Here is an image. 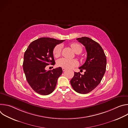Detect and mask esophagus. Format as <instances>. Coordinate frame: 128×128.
I'll return each mask as SVG.
<instances>
[{
	"mask_svg": "<svg viewBox=\"0 0 128 128\" xmlns=\"http://www.w3.org/2000/svg\"><path fill=\"white\" fill-rule=\"evenodd\" d=\"M62 70H63V71H65L66 70V69L65 68H62Z\"/></svg>",
	"mask_w": 128,
	"mask_h": 128,
	"instance_id": "esophagus-1",
	"label": "esophagus"
}]
</instances>
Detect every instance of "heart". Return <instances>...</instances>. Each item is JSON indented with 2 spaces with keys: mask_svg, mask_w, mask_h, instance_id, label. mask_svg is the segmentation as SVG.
Returning a JSON list of instances; mask_svg holds the SVG:
<instances>
[{
  "mask_svg": "<svg viewBox=\"0 0 128 128\" xmlns=\"http://www.w3.org/2000/svg\"><path fill=\"white\" fill-rule=\"evenodd\" d=\"M71 48L76 54H80L82 50V46L78 43H72L70 44ZM62 50V46L58 44L54 46L53 49L52 53L54 57H59L61 55ZM57 64L58 66L66 69H71L77 66L78 63L75 59H68L66 58H61L57 62Z\"/></svg>",
  "mask_w": 128,
  "mask_h": 128,
  "instance_id": "obj_1",
  "label": "heart"
}]
</instances>
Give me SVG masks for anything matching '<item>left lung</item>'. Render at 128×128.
Segmentation results:
<instances>
[{"instance_id":"1","label":"left lung","mask_w":128,"mask_h":128,"mask_svg":"<svg viewBox=\"0 0 128 128\" xmlns=\"http://www.w3.org/2000/svg\"><path fill=\"white\" fill-rule=\"evenodd\" d=\"M86 48L87 57L79 69H84V74L74 72L70 80L72 87L80 94H87L93 90L101 82L106 71V57L101 46L87 37L76 39Z\"/></svg>"}]
</instances>
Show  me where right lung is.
<instances>
[{"instance_id": "add662e5", "label": "right lung", "mask_w": 128, "mask_h": 128, "mask_svg": "<svg viewBox=\"0 0 128 128\" xmlns=\"http://www.w3.org/2000/svg\"><path fill=\"white\" fill-rule=\"evenodd\" d=\"M64 41L52 38H40L32 42L24 53L23 67L27 81L39 94L49 95L56 88L58 78L62 74V69L59 67L46 70V67L55 64L53 49Z\"/></svg>"}]
</instances>
